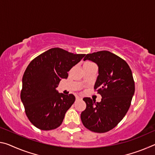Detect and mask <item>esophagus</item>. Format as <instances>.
Instances as JSON below:
<instances>
[{
    "label": "esophagus",
    "instance_id": "obj_1",
    "mask_svg": "<svg viewBox=\"0 0 155 155\" xmlns=\"http://www.w3.org/2000/svg\"><path fill=\"white\" fill-rule=\"evenodd\" d=\"M81 99H82V98H81L79 96H76V100H77V101H78V100H81Z\"/></svg>",
    "mask_w": 155,
    "mask_h": 155
}]
</instances>
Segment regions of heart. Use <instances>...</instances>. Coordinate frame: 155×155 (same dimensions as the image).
<instances>
[{"label": "heart", "instance_id": "heart-1", "mask_svg": "<svg viewBox=\"0 0 155 155\" xmlns=\"http://www.w3.org/2000/svg\"><path fill=\"white\" fill-rule=\"evenodd\" d=\"M91 64H92V63H91V62H86L83 65H91Z\"/></svg>", "mask_w": 155, "mask_h": 155}]
</instances>
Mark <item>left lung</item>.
Returning a JSON list of instances; mask_svg holds the SVG:
<instances>
[{
	"mask_svg": "<svg viewBox=\"0 0 155 155\" xmlns=\"http://www.w3.org/2000/svg\"><path fill=\"white\" fill-rule=\"evenodd\" d=\"M98 65L94 90L102 96L96 103L84 98L86 109L81 114L83 125L95 133H106L118 124L127 114L135 93V82L129 65L112 52L102 51L86 54L83 60Z\"/></svg>",
	"mask_w": 155,
	"mask_h": 155,
	"instance_id": "left-lung-1",
	"label": "left lung"
}]
</instances>
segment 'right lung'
I'll return each mask as SVG.
<instances>
[{"mask_svg": "<svg viewBox=\"0 0 155 155\" xmlns=\"http://www.w3.org/2000/svg\"><path fill=\"white\" fill-rule=\"evenodd\" d=\"M85 55L53 48L28 64L22 77L20 98L26 115L35 127L49 130L61 124L65 113L74 103L75 96L59 93L56 88Z\"/></svg>", "mask_w": 155, "mask_h": 155, "instance_id": "add662e5", "label": "right lung"}]
</instances>
